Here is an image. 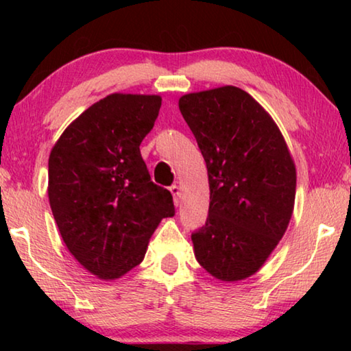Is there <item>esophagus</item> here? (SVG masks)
Instances as JSON below:
<instances>
[{"instance_id":"34e87169","label":"esophagus","mask_w":351,"mask_h":351,"mask_svg":"<svg viewBox=\"0 0 351 351\" xmlns=\"http://www.w3.org/2000/svg\"><path fill=\"white\" fill-rule=\"evenodd\" d=\"M170 192L171 195H173L175 198V204L178 206L180 204V197H181V187L178 186V184H173V186H170Z\"/></svg>"}]
</instances>
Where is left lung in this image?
Segmentation results:
<instances>
[{"label":"left lung","mask_w":351,"mask_h":351,"mask_svg":"<svg viewBox=\"0 0 351 351\" xmlns=\"http://www.w3.org/2000/svg\"><path fill=\"white\" fill-rule=\"evenodd\" d=\"M180 110L209 175V215L192 232L195 257L223 282L257 272L287 230L295 167L280 130L237 86L190 93Z\"/></svg>","instance_id":"left-lung-1"}]
</instances>
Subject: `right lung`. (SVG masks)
<instances>
[{"label":"right lung","mask_w":351,"mask_h":351,"mask_svg":"<svg viewBox=\"0 0 351 351\" xmlns=\"http://www.w3.org/2000/svg\"><path fill=\"white\" fill-rule=\"evenodd\" d=\"M159 96L110 94L64 130L49 156V204L69 252L104 280L144 260L162 218L175 215L167 189L152 181L139 145Z\"/></svg>","instance_id":"1"}]
</instances>
